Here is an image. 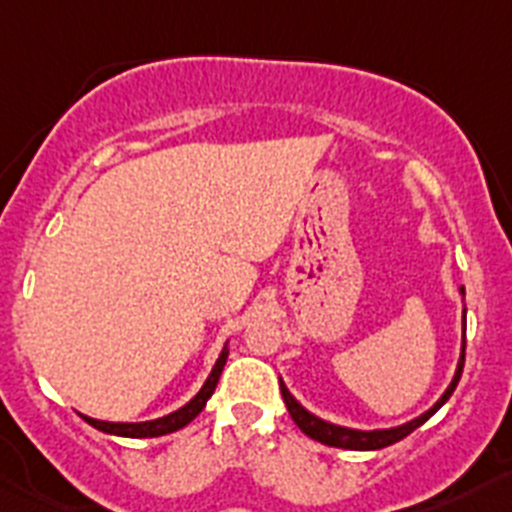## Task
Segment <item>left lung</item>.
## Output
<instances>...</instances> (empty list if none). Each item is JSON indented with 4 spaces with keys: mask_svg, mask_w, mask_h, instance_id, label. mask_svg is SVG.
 I'll list each match as a JSON object with an SVG mask.
<instances>
[{
    "mask_svg": "<svg viewBox=\"0 0 512 512\" xmlns=\"http://www.w3.org/2000/svg\"><path fill=\"white\" fill-rule=\"evenodd\" d=\"M461 297H464V287L459 289ZM464 315H467V310H464ZM464 348H467V338H461V356H459V364H456V374L454 379H451V384L446 387V392H443L441 397H438V402L433 405L431 410H425L423 415H418L415 420H410V423H402L397 425V428H379V431H356V428H346V425H336V423H328V420L318 418V415H312L310 410H305L300 405V402L292 397V392L284 387V382L279 379V390H282V397L284 402H287V410L289 415H292V420L297 423V428H300L305 436L315 438V441L325 443V446H336V449H351V451H377V449H384V446H392V443L402 441L405 436H410V433L415 431V428H420V425L425 423V420L431 418L433 413H436L438 408H441L443 402L449 400L451 395H454L456 384H459L461 379V369H464Z\"/></svg>",
    "mask_w": 512,
    "mask_h": 512,
    "instance_id": "1",
    "label": "left lung"
}]
</instances>
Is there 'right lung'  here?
<instances>
[{"label":"right lung","mask_w":512,"mask_h":512,"mask_svg":"<svg viewBox=\"0 0 512 512\" xmlns=\"http://www.w3.org/2000/svg\"><path fill=\"white\" fill-rule=\"evenodd\" d=\"M228 361V343L225 348L220 351L217 356L215 366H212L210 377L205 379L202 384V390L192 397V400L184 405V408L174 410V413L164 415V418H156V420H146V423H107V420H97V418H87V415H81V418L87 420L89 425H94L97 431L102 433H112V436H125V438H156V436H166V433H174L179 428H184L187 423H192L197 415L202 413V408L207 405V400L212 397L217 387V379L223 374V366Z\"/></svg>","instance_id":"add662e5"}]
</instances>
